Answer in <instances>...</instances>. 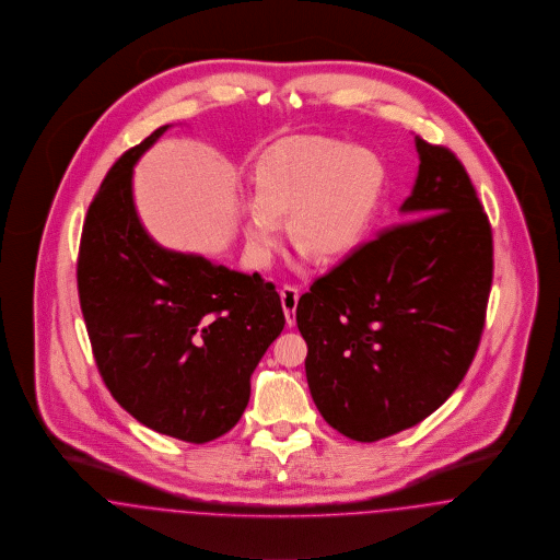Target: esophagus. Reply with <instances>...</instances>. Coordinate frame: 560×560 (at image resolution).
I'll list each match as a JSON object with an SVG mask.
<instances>
[{
	"instance_id": "obj_1",
	"label": "esophagus",
	"mask_w": 560,
	"mask_h": 560,
	"mask_svg": "<svg viewBox=\"0 0 560 560\" xmlns=\"http://www.w3.org/2000/svg\"><path fill=\"white\" fill-rule=\"evenodd\" d=\"M299 289L293 284H284L280 289V299H282V307H284V316H287V323L289 326H293L296 316H294V310H296V301H299Z\"/></svg>"
}]
</instances>
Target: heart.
Returning a JSON list of instances; mask_svg holds the SVG:
<instances>
[{
	"instance_id": "heart-1",
	"label": "heart",
	"mask_w": 560,
	"mask_h": 560,
	"mask_svg": "<svg viewBox=\"0 0 560 560\" xmlns=\"http://www.w3.org/2000/svg\"><path fill=\"white\" fill-rule=\"evenodd\" d=\"M380 158L364 148L299 137L267 149L255 171V198L242 207L246 255L267 266L289 230L318 261L346 257L360 244L382 198Z\"/></svg>"
}]
</instances>
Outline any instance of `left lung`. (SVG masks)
<instances>
[{"label":"left lung","mask_w":560,"mask_h":560,"mask_svg":"<svg viewBox=\"0 0 560 560\" xmlns=\"http://www.w3.org/2000/svg\"><path fill=\"white\" fill-rule=\"evenodd\" d=\"M405 223L348 255L296 303L305 375L328 425L375 442L417 425L466 377L485 328L493 236L464 164L415 137Z\"/></svg>","instance_id":"obj_1"}]
</instances>
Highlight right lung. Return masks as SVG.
<instances>
[{"mask_svg": "<svg viewBox=\"0 0 560 560\" xmlns=\"http://www.w3.org/2000/svg\"><path fill=\"white\" fill-rule=\"evenodd\" d=\"M160 126L109 168L89 208L78 293L98 373L151 430L205 444L230 432L250 375L284 328L276 287L200 255L162 248L132 198V168Z\"/></svg>", "mask_w": 560, "mask_h": 560, "instance_id": "1", "label": "right lung"}]
</instances>
